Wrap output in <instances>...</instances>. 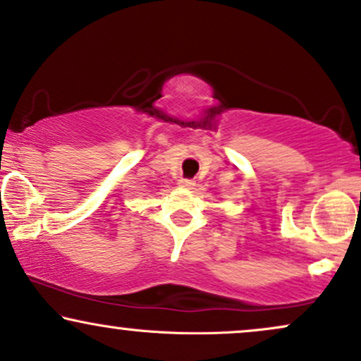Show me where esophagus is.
I'll list each match as a JSON object with an SVG mask.
<instances>
[{
    "instance_id": "1",
    "label": "esophagus",
    "mask_w": 361,
    "mask_h": 361,
    "mask_svg": "<svg viewBox=\"0 0 361 361\" xmlns=\"http://www.w3.org/2000/svg\"><path fill=\"white\" fill-rule=\"evenodd\" d=\"M180 186H183V188H193L195 181L193 180H188V178H181Z\"/></svg>"
}]
</instances>
